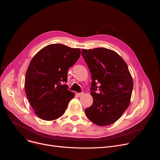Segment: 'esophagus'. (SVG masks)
Here are the masks:
<instances>
[{"mask_svg": "<svg viewBox=\"0 0 160 160\" xmlns=\"http://www.w3.org/2000/svg\"><path fill=\"white\" fill-rule=\"evenodd\" d=\"M76 94H77V96L78 97H81V96H82V95L83 94V92H80V93H77Z\"/></svg>", "mask_w": 160, "mask_h": 160, "instance_id": "34e87169", "label": "esophagus"}]
</instances>
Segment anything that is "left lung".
Segmentation results:
<instances>
[{
    "label": "left lung",
    "mask_w": 160,
    "mask_h": 160,
    "mask_svg": "<svg viewBox=\"0 0 160 160\" xmlns=\"http://www.w3.org/2000/svg\"><path fill=\"white\" fill-rule=\"evenodd\" d=\"M82 56L92 80L90 90L93 104L85 109L86 117L99 126L111 125L130 104L133 84L128 66L117 52L106 48L82 49Z\"/></svg>",
    "instance_id": "obj_1"
}]
</instances>
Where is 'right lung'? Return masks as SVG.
I'll use <instances>...</instances> for the list:
<instances>
[{
	"mask_svg": "<svg viewBox=\"0 0 160 160\" xmlns=\"http://www.w3.org/2000/svg\"><path fill=\"white\" fill-rule=\"evenodd\" d=\"M80 56V49L51 44L32 58L27 71L25 88L36 115L47 121L65 112L75 94L68 90V71Z\"/></svg>",
	"mask_w": 160,
	"mask_h": 160,
	"instance_id": "1",
	"label": "right lung"
}]
</instances>
